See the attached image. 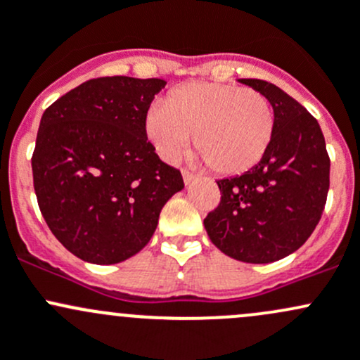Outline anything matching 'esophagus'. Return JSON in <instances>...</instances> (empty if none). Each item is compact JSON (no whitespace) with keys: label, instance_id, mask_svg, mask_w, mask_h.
<instances>
[{"label":"esophagus","instance_id":"obj_1","mask_svg":"<svg viewBox=\"0 0 360 360\" xmlns=\"http://www.w3.org/2000/svg\"><path fill=\"white\" fill-rule=\"evenodd\" d=\"M181 175H184L185 185L192 184V181L195 180V175H194V173H192V172H188V169H181Z\"/></svg>","mask_w":360,"mask_h":360}]
</instances>
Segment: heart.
Instances as JSON below:
<instances>
[{
    "label": "heart",
    "instance_id": "heart-1",
    "mask_svg": "<svg viewBox=\"0 0 360 360\" xmlns=\"http://www.w3.org/2000/svg\"><path fill=\"white\" fill-rule=\"evenodd\" d=\"M276 116L260 91L225 83H185L162 105L150 107L147 139L166 161H175L195 133V147L213 172L239 175L255 168L272 143Z\"/></svg>",
    "mask_w": 360,
    "mask_h": 360
}]
</instances>
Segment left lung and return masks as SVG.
<instances>
[{
    "label": "left lung",
    "instance_id": "obj_1",
    "mask_svg": "<svg viewBox=\"0 0 360 360\" xmlns=\"http://www.w3.org/2000/svg\"><path fill=\"white\" fill-rule=\"evenodd\" d=\"M270 102L272 143L255 168L218 180L220 205L207 213L211 243L234 260L270 263L305 244L324 211L329 155L317 120L286 91L263 79H239Z\"/></svg>",
    "mask_w": 360,
    "mask_h": 360
}]
</instances>
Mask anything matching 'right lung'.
Here are the masks:
<instances>
[{"label":"right lung","instance_id":"obj_1","mask_svg":"<svg viewBox=\"0 0 360 360\" xmlns=\"http://www.w3.org/2000/svg\"><path fill=\"white\" fill-rule=\"evenodd\" d=\"M166 81L97 77L43 112L32 153L39 210L65 250L97 265L128 260L150 240L181 173L147 140L146 117Z\"/></svg>","mask_w":360,"mask_h":360}]
</instances>
